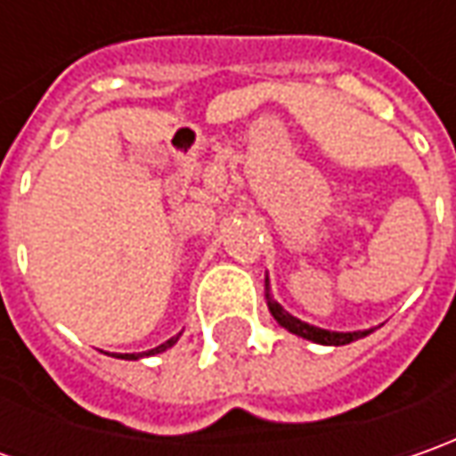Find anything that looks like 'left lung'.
Wrapping results in <instances>:
<instances>
[{
  "instance_id": "left-lung-1",
  "label": "left lung",
  "mask_w": 456,
  "mask_h": 456,
  "mask_svg": "<svg viewBox=\"0 0 456 456\" xmlns=\"http://www.w3.org/2000/svg\"><path fill=\"white\" fill-rule=\"evenodd\" d=\"M266 299H269V309H272L273 320L281 324V327H287L289 332L294 335H299V338H305V340L312 342H320V345H347V342L358 340V338H365L368 332H330V330H322V327H314V324H306L302 320H297V317H291L289 312H284L279 302H273L272 299V291H269V279H266Z\"/></svg>"
}]
</instances>
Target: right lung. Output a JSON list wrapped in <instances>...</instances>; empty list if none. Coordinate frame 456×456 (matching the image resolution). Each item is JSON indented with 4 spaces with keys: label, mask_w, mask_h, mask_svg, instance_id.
I'll list each match as a JSON object with an SVG mask.
<instances>
[{
    "label": "right lung",
    "mask_w": 456,
    "mask_h": 456,
    "mask_svg": "<svg viewBox=\"0 0 456 456\" xmlns=\"http://www.w3.org/2000/svg\"><path fill=\"white\" fill-rule=\"evenodd\" d=\"M180 340V335L177 338H172V340H167L162 342L159 347H151V350H147V353H126V355H116V358H124V360H136V358H142V355H157V353H165L167 347H172L175 342Z\"/></svg>",
    "instance_id": "1"
}]
</instances>
